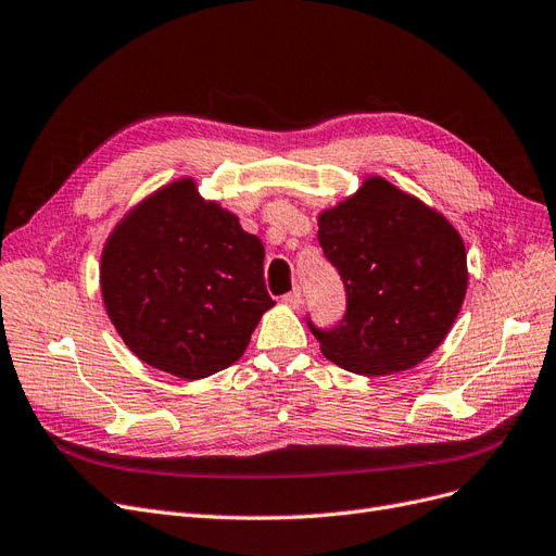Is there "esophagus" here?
Returning <instances> with one entry per match:
<instances>
[{
    "label": "esophagus",
    "mask_w": 556,
    "mask_h": 556,
    "mask_svg": "<svg viewBox=\"0 0 556 556\" xmlns=\"http://www.w3.org/2000/svg\"><path fill=\"white\" fill-rule=\"evenodd\" d=\"M281 300H283V304H289V306H293V309H298V306H302V291L293 289L291 293H286Z\"/></svg>",
    "instance_id": "obj_1"
}]
</instances>
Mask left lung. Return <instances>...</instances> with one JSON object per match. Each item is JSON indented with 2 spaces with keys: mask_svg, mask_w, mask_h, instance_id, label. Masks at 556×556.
Here are the masks:
<instances>
[{
  "mask_svg": "<svg viewBox=\"0 0 556 556\" xmlns=\"http://www.w3.org/2000/svg\"><path fill=\"white\" fill-rule=\"evenodd\" d=\"M318 242L345 286V316L309 330L345 371L389 376L446 339L467 291L460 233L442 213L382 176L318 215Z\"/></svg>",
  "mask_w": 556,
  "mask_h": 556,
  "instance_id": "left-lung-1",
  "label": "left lung"
}]
</instances>
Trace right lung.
<instances>
[{
  "label": "right lung",
  "instance_id": "1",
  "mask_svg": "<svg viewBox=\"0 0 556 556\" xmlns=\"http://www.w3.org/2000/svg\"><path fill=\"white\" fill-rule=\"evenodd\" d=\"M263 258V242L231 211L180 178L114 226L100 256V293L141 362L199 380L238 362L275 306Z\"/></svg>",
  "mask_w": 556,
  "mask_h": 556
}]
</instances>
